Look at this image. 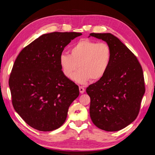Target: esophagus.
Returning <instances> with one entry per match:
<instances>
[{
  "instance_id": "34e87169",
  "label": "esophagus",
  "mask_w": 155,
  "mask_h": 155,
  "mask_svg": "<svg viewBox=\"0 0 155 155\" xmlns=\"http://www.w3.org/2000/svg\"><path fill=\"white\" fill-rule=\"evenodd\" d=\"M79 91H80V93L81 94H83L84 92H85V88H84L83 87H82V86H80L79 87Z\"/></svg>"
}]
</instances>
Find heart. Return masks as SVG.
<instances>
[{
	"mask_svg": "<svg viewBox=\"0 0 155 155\" xmlns=\"http://www.w3.org/2000/svg\"><path fill=\"white\" fill-rule=\"evenodd\" d=\"M70 52V54L63 53L59 57V65L66 78H72L78 67L80 70L72 77L77 83L98 81L105 75L111 59V48L107 44L85 39L74 44Z\"/></svg>",
	"mask_w": 155,
	"mask_h": 155,
	"instance_id": "obj_1",
	"label": "heart"
}]
</instances>
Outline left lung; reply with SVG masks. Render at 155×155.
<instances>
[{
	"label": "left lung",
	"mask_w": 155,
	"mask_h": 155,
	"mask_svg": "<svg viewBox=\"0 0 155 155\" xmlns=\"http://www.w3.org/2000/svg\"><path fill=\"white\" fill-rule=\"evenodd\" d=\"M108 44L111 59L105 75L86 89L91 121L102 130L117 131L137 117L145 93L143 70L132 52L111 33H90Z\"/></svg>",
	"instance_id": "obj_1"
}]
</instances>
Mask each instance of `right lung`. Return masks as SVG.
Segmentation results:
<instances>
[{
  "label": "right lung",
  "mask_w": 155,
  "mask_h": 155,
  "mask_svg": "<svg viewBox=\"0 0 155 155\" xmlns=\"http://www.w3.org/2000/svg\"><path fill=\"white\" fill-rule=\"evenodd\" d=\"M82 35L53 32L39 37L22 50L9 80L15 111L27 123L40 131L59 128L68 108L79 95L78 85L65 77L59 57L65 46Z\"/></svg>",
  "instance_id": "right-lung-1"
}]
</instances>
